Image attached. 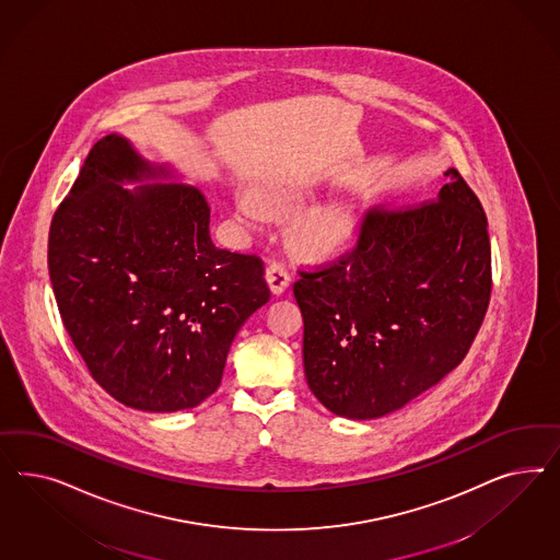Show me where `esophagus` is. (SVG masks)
I'll return each instance as SVG.
<instances>
[{
	"label": "esophagus",
	"mask_w": 560,
	"mask_h": 560,
	"mask_svg": "<svg viewBox=\"0 0 560 560\" xmlns=\"http://www.w3.org/2000/svg\"><path fill=\"white\" fill-rule=\"evenodd\" d=\"M265 277H267V283H269V288H271L275 295H281L289 288V283H291L288 269L281 262H271L267 267V275Z\"/></svg>",
	"instance_id": "esophagus-1"
}]
</instances>
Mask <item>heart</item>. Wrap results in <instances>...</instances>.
Returning <instances> with one entry per match:
<instances>
[{
    "instance_id": "b5f03b06",
    "label": "heart",
    "mask_w": 560,
    "mask_h": 560,
    "mask_svg": "<svg viewBox=\"0 0 560 560\" xmlns=\"http://www.w3.org/2000/svg\"><path fill=\"white\" fill-rule=\"evenodd\" d=\"M283 199L300 201L298 190H283ZM236 211L240 220L248 225L262 223L267 218V205L253 188H240L236 192ZM298 234L305 246L318 255H339L349 248L355 237V223L342 207L314 209L298 223Z\"/></svg>"
}]
</instances>
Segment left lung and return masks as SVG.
<instances>
[{
    "mask_svg": "<svg viewBox=\"0 0 560 560\" xmlns=\"http://www.w3.org/2000/svg\"><path fill=\"white\" fill-rule=\"evenodd\" d=\"M412 209H370L355 248L300 272L304 372L330 412L377 419L440 384L468 353L491 300L487 215L458 170Z\"/></svg>",
    "mask_w": 560,
    "mask_h": 560,
    "instance_id": "left-lung-1",
    "label": "left lung"
}]
</instances>
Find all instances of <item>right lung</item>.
Masks as SVG:
<instances>
[{"label":"right lung","mask_w":560,"mask_h":560,"mask_svg":"<svg viewBox=\"0 0 560 560\" xmlns=\"http://www.w3.org/2000/svg\"><path fill=\"white\" fill-rule=\"evenodd\" d=\"M125 137L90 150L49 232L63 326L92 377L125 407L174 412L220 388L232 340L271 291L262 260L218 248L209 205Z\"/></svg>","instance_id":"1"}]
</instances>
